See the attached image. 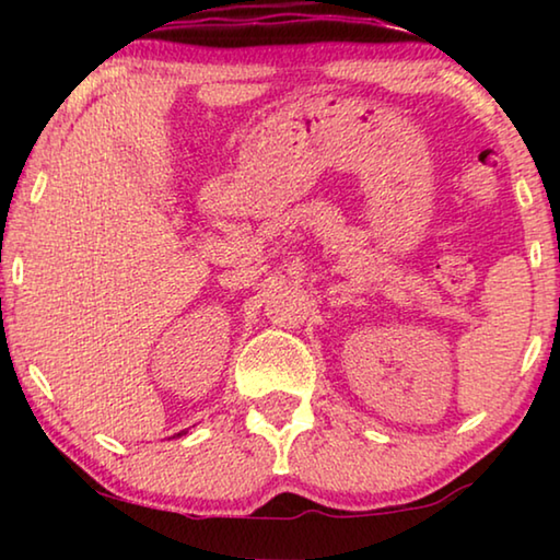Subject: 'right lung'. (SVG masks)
<instances>
[{"mask_svg":"<svg viewBox=\"0 0 560 560\" xmlns=\"http://www.w3.org/2000/svg\"><path fill=\"white\" fill-rule=\"evenodd\" d=\"M179 434H185V432H177V438H179Z\"/></svg>","mask_w":560,"mask_h":560,"instance_id":"add662e5","label":"right lung"}]
</instances>
